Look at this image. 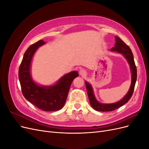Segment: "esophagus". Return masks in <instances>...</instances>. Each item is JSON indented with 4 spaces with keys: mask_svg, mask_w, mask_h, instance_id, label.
Instances as JSON below:
<instances>
[{
    "mask_svg": "<svg viewBox=\"0 0 149 149\" xmlns=\"http://www.w3.org/2000/svg\"><path fill=\"white\" fill-rule=\"evenodd\" d=\"M79 74L82 76H85L86 75V70L84 69L81 70L79 71Z\"/></svg>",
    "mask_w": 149,
    "mask_h": 149,
    "instance_id": "obj_1",
    "label": "esophagus"
}]
</instances>
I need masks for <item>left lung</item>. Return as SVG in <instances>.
<instances>
[{"mask_svg": "<svg viewBox=\"0 0 149 149\" xmlns=\"http://www.w3.org/2000/svg\"><path fill=\"white\" fill-rule=\"evenodd\" d=\"M116 39V43L114 47L112 48L110 50L111 52H115L119 53H122L123 55L125 57L129 63L130 65V70H131L132 74V81L130 87L129 89L127 94L118 102L112 104H102L99 102L94 95L93 89L91 86V85L88 83L87 81H85V85L86 87L87 93L89 97V102L91 104L92 107L94 110L97 111H102V112H107V111H112L116 109H118L120 107L123 106L125 103H127L130 97H132V94L134 92V89L135 87V84L136 83L137 79V68L136 66L135 65L134 56L132 53L131 49L129 48L128 45H127L123 40L117 36H115Z\"/></svg>", "mask_w": 149, "mask_h": 149, "instance_id": "left-lung-1", "label": "left lung"}]
</instances>
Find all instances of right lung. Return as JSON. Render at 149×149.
<instances>
[{
    "instance_id": "1",
    "label": "right lung",
    "mask_w": 149,
    "mask_h": 149,
    "mask_svg": "<svg viewBox=\"0 0 149 149\" xmlns=\"http://www.w3.org/2000/svg\"><path fill=\"white\" fill-rule=\"evenodd\" d=\"M45 43L39 40L26 49L19 67V78L22 94L26 100L44 111H55L64 106L71 83L79 74L78 71H71L49 86H42L35 83L30 74L31 62L38 47Z\"/></svg>"
}]
</instances>
